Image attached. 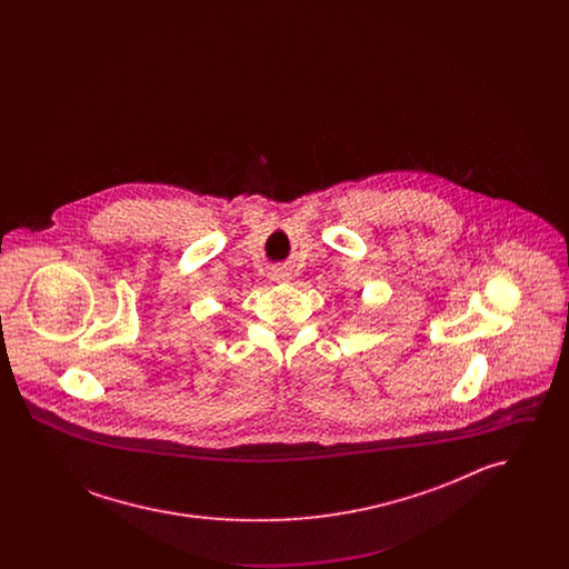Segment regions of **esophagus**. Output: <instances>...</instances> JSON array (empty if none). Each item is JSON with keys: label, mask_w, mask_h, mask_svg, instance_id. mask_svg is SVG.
Returning <instances> with one entry per match:
<instances>
[{"label": "esophagus", "mask_w": 569, "mask_h": 569, "mask_svg": "<svg viewBox=\"0 0 569 569\" xmlns=\"http://www.w3.org/2000/svg\"><path fill=\"white\" fill-rule=\"evenodd\" d=\"M281 277H286V274H281V272H277V279H281Z\"/></svg>", "instance_id": "esophagus-1"}]
</instances>
